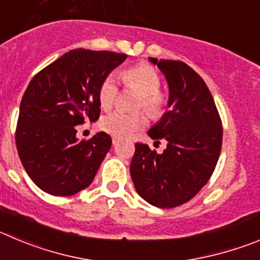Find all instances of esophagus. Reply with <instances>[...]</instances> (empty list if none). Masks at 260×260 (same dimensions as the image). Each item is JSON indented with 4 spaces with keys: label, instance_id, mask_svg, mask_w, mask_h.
Wrapping results in <instances>:
<instances>
[{
    "label": "esophagus",
    "instance_id": "1",
    "mask_svg": "<svg viewBox=\"0 0 260 260\" xmlns=\"http://www.w3.org/2000/svg\"><path fill=\"white\" fill-rule=\"evenodd\" d=\"M111 141H113V145H116L119 141H120V138L116 137V136H113V137H111Z\"/></svg>",
    "mask_w": 260,
    "mask_h": 260
}]
</instances>
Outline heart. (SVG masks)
Here are the masks:
<instances>
[{"instance_id":"1","label":"heart","mask_w":260,"mask_h":260,"mask_svg":"<svg viewBox=\"0 0 260 260\" xmlns=\"http://www.w3.org/2000/svg\"><path fill=\"white\" fill-rule=\"evenodd\" d=\"M122 79L128 87H135L142 93L138 101V108L145 109L149 115L157 118L163 114L167 105V99L159 91L161 79L156 70L147 64H138L122 72ZM118 82L116 75L110 73L101 82L99 88V101L101 108L108 110L114 106L118 99ZM147 124V118L144 113H125L116 110L108 114L101 120V128L110 135L120 138H127L141 131Z\"/></svg>"}]
</instances>
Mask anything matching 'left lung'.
Segmentation results:
<instances>
[{
	"label": "left lung",
	"instance_id": "8db88e82",
	"mask_svg": "<svg viewBox=\"0 0 260 260\" xmlns=\"http://www.w3.org/2000/svg\"><path fill=\"white\" fill-rule=\"evenodd\" d=\"M166 77L168 111L147 135L166 140L161 154L136 144L131 177L136 191L157 208L187 203L205 186L214 172L222 149L223 128L213 96L200 75L176 60L149 57Z\"/></svg>",
	"mask_w": 260,
	"mask_h": 260
}]
</instances>
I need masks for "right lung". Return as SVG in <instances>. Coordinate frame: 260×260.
I'll return each instance as SVG.
<instances>
[{
	"mask_svg": "<svg viewBox=\"0 0 260 260\" xmlns=\"http://www.w3.org/2000/svg\"><path fill=\"white\" fill-rule=\"evenodd\" d=\"M125 53L78 48L33 77L20 103L15 141L30 179L53 196L88 187L111 147L108 133L79 141L75 125L100 116L99 88Z\"/></svg>",
	"mask_w": 260,
	"mask_h": 260,
	"instance_id": "add662e5",
	"label": "right lung"
}]
</instances>
